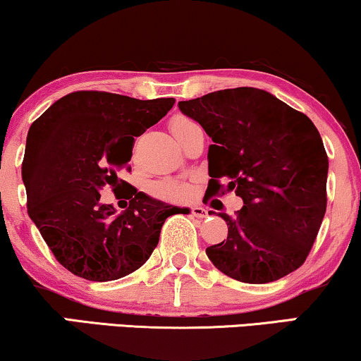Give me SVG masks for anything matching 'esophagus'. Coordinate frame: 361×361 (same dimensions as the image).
<instances>
[{"instance_id": "34e87169", "label": "esophagus", "mask_w": 361, "mask_h": 361, "mask_svg": "<svg viewBox=\"0 0 361 361\" xmlns=\"http://www.w3.org/2000/svg\"><path fill=\"white\" fill-rule=\"evenodd\" d=\"M191 214H193L195 218H200V220H203V218L208 216V212L203 207H191Z\"/></svg>"}]
</instances>
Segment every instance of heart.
<instances>
[{"label":"heart","mask_w":361,"mask_h":361,"mask_svg":"<svg viewBox=\"0 0 361 361\" xmlns=\"http://www.w3.org/2000/svg\"><path fill=\"white\" fill-rule=\"evenodd\" d=\"M190 123H193V121L188 120V118L175 116L171 120V125H170L171 133H175V131L181 130V128L190 125ZM152 191H153V195L158 196V198L178 200V198H183V196L188 195L190 188L185 183H180V181L163 180V181H158V183H154L152 186Z\"/></svg>","instance_id":"1"}]
</instances>
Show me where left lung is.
Listing matches in <instances>:
<instances>
[{
  "label": "left lung",
  "instance_id": "8db88e82",
  "mask_svg": "<svg viewBox=\"0 0 361 361\" xmlns=\"http://www.w3.org/2000/svg\"><path fill=\"white\" fill-rule=\"evenodd\" d=\"M178 108L213 141L207 191H235L243 200L236 216L218 213L228 238L207 248L212 263L255 285L302 267L326 209L328 157L312 120L248 86L213 91ZM220 177L228 181L225 190Z\"/></svg>",
  "mask_w": 361,
  "mask_h": 361
}]
</instances>
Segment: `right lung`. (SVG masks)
I'll return each mask as SVG.
<instances>
[{
    "instance_id": "add662e5",
    "label": "right lung",
    "mask_w": 361,
    "mask_h": 361,
    "mask_svg": "<svg viewBox=\"0 0 361 361\" xmlns=\"http://www.w3.org/2000/svg\"><path fill=\"white\" fill-rule=\"evenodd\" d=\"M173 104V98L75 91L30 126L21 165L28 214L73 275L90 281L130 275L152 257L166 218L190 213L131 185L125 212L99 200L106 186H128L118 175L128 168L135 136L157 125Z\"/></svg>"
}]
</instances>
